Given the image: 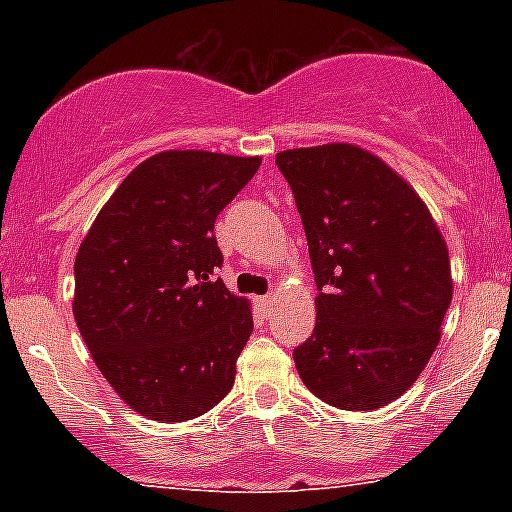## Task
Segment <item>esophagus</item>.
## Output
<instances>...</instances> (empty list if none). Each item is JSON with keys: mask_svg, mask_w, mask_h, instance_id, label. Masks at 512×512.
Returning <instances> with one entry per match:
<instances>
[{"mask_svg": "<svg viewBox=\"0 0 512 512\" xmlns=\"http://www.w3.org/2000/svg\"><path fill=\"white\" fill-rule=\"evenodd\" d=\"M275 302H277V297H275V294H265V297H260V299H257V304H260L262 314H270L272 304H275Z\"/></svg>", "mask_w": 512, "mask_h": 512, "instance_id": "esophagus-1", "label": "esophagus"}]
</instances>
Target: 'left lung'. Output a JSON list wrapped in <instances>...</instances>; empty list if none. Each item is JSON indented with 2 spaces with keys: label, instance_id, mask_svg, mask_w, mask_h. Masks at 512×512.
<instances>
[{
  "label": "left lung",
  "instance_id": "obj_1",
  "mask_svg": "<svg viewBox=\"0 0 512 512\" xmlns=\"http://www.w3.org/2000/svg\"><path fill=\"white\" fill-rule=\"evenodd\" d=\"M302 218L317 324L294 349L304 386L371 411L399 399L431 359L451 307L446 242L409 183L347 143L275 158Z\"/></svg>",
  "mask_w": 512,
  "mask_h": 512
}]
</instances>
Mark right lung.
Returning <instances> with one entry per match:
<instances>
[{"label": "right lung", "instance_id": "1", "mask_svg": "<svg viewBox=\"0 0 512 512\" xmlns=\"http://www.w3.org/2000/svg\"><path fill=\"white\" fill-rule=\"evenodd\" d=\"M260 158L165 151L108 198L74 262V317L116 394L151 421H190L225 399L252 334L215 270V220Z\"/></svg>", "mask_w": 512, "mask_h": 512}]
</instances>
